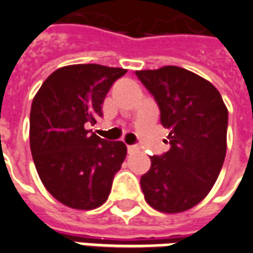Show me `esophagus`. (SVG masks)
<instances>
[{
	"label": "esophagus",
	"instance_id": "34e87169",
	"mask_svg": "<svg viewBox=\"0 0 253 253\" xmlns=\"http://www.w3.org/2000/svg\"><path fill=\"white\" fill-rule=\"evenodd\" d=\"M127 151L130 152H134V151H136V146H127Z\"/></svg>",
	"mask_w": 253,
	"mask_h": 253
}]
</instances>
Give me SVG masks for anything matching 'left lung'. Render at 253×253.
Here are the masks:
<instances>
[{
    "label": "left lung",
    "mask_w": 253,
    "mask_h": 253,
    "mask_svg": "<svg viewBox=\"0 0 253 253\" xmlns=\"http://www.w3.org/2000/svg\"><path fill=\"white\" fill-rule=\"evenodd\" d=\"M135 74L155 98L171 146L165 155L151 157V167L142 175L144 199L157 211L184 212L208 195L220 173L228 110L210 81L183 67Z\"/></svg>",
    "instance_id": "1"
}]
</instances>
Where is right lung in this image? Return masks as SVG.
I'll list each match as a JSON object with an SVG mask.
<instances>
[{"instance_id":"add662e5","label":"right lung","mask_w":253,"mask_h":253,"mask_svg":"<svg viewBox=\"0 0 253 253\" xmlns=\"http://www.w3.org/2000/svg\"><path fill=\"white\" fill-rule=\"evenodd\" d=\"M122 67L69 65L53 71L30 110V150L37 172L51 196L74 210H94L109 198L126 144L107 142L86 128L102 117V103Z\"/></svg>"}]
</instances>
